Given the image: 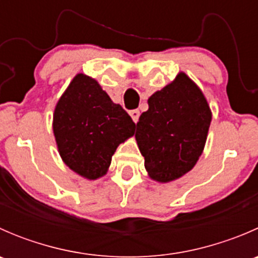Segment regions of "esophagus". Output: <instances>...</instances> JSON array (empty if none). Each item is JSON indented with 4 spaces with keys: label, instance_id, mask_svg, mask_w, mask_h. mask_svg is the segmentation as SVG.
<instances>
[{
    "label": "esophagus",
    "instance_id": "obj_1",
    "mask_svg": "<svg viewBox=\"0 0 258 258\" xmlns=\"http://www.w3.org/2000/svg\"><path fill=\"white\" fill-rule=\"evenodd\" d=\"M130 116L132 117V119H134L135 123H137V121H139V118H140V111L139 110L130 111Z\"/></svg>",
    "mask_w": 258,
    "mask_h": 258
}]
</instances>
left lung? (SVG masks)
<instances>
[{"mask_svg": "<svg viewBox=\"0 0 258 258\" xmlns=\"http://www.w3.org/2000/svg\"><path fill=\"white\" fill-rule=\"evenodd\" d=\"M147 102L135 137L148 176L167 183L195 167L204 152L212 112L201 88L184 72Z\"/></svg>", "mask_w": 258, "mask_h": 258, "instance_id": "8db88e82", "label": "left lung"}]
</instances>
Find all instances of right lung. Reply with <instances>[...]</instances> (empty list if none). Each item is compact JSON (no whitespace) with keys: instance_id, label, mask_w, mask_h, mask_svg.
<instances>
[{"instance_id":"right-lung-1","label":"right lung","mask_w":258,"mask_h":258,"mask_svg":"<svg viewBox=\"0 0 258 258\" xmlns=\"http://www.w3.org/2000/svg\"><path fill=\"white\" fill-rule=\"evenodd\" d=\"M52 128L64 165L81 177L97 179L107 173L116 148L134 136L136 124L97 81L79 74L57 101Z\"/></svg>"}]
</instances>
